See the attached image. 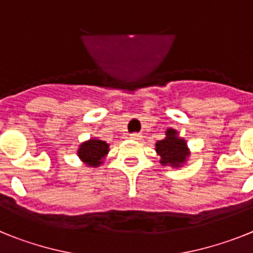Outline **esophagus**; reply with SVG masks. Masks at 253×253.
<instances>
[{"instance_id":"esophagus-1","label":"esophagus","mask_w":253,"mask_h":253,"mask_svg":"<svg viewBox=\"0 0 253 253\" xmlns=\"http://www.w3.org/2000/svg\"><path fill=\"white\" fill-rule=\"evenodd\" d=\"M142 138H143V135L139 133L130 134V139H133V140H142Z\"/></svg>"}]
</instances>
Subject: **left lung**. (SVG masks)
<instances>
[{
    "instance_id": "8db88e82",
    "label": "left lung",
    "mask_w": 253,
    "mask_h": 253,
    "mask_svg": "<svg viewBox=\"0 0 253 253\" xmlns=\"http://www.w3.org/2000/svg\"><path fill=\"white\" fill-rule=\"evenodd\" d=\"M156 152L161 157V165L172 169L184 167L191 154L186 140L181 138L178 131L173 128L167 129L165 131V138L156 143Z\"/></svg>"
}]
</instances>
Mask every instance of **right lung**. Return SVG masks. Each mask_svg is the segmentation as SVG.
<instances>
[{"label":"right lung","instance_id":"1","mask_svg":"<svg viewBox=\"0 0 253 253\" xmlns=\"http://www.w3.org/2000/svg\"><path fill=\"white\" fill-rule=\"evenodd\" d=\"M109 151H110L109 143L99 139V138L92 137L88 140L82 142L78 146L77 156L84 166L96 169L104 163L105 158L109 154Z\"/></svg>","mask_w":253,"mask_h":253}]
</instances>
